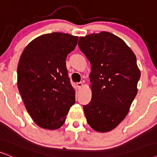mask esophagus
Instances as JSON below:
<instances>
[{
    "label": "esophagus",
    "mask_w": 157,
    "mask_h": 157,
    "mask_svg": "<svg viewBox=\"0 0 157 157\" xmlns=\"http://www.w3.org/2000/svg\"><path fill=\"white\" fill-rule=\"evenodd\" d=\"M77 86L78 87H82V85H83V84H82V82H77Z\"/></svg>",
    "instance_id": "34e87169"
}]
</instances>
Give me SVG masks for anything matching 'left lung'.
Returning a JSON list of instances; mask_svg holds the SVG:
<instances>
[{
	"instance_id": "1",
	"label": "left lung",
	"mask_w": 157,
	"mask_h": 157,
	"mask_svg": "<svg viewBox=\"0 0 157 157\" xmlns=\"http://www.w3.org/2000/svg\"><path fill=\"white\" fill-rule=\"evenodd\" d=\"M78 46L91 64V101L83 105L87 121L99 132L125 118L137 94L141 73L136 57L122 39L107 31L80 37Z\"/></svg>"
}]
</instances>
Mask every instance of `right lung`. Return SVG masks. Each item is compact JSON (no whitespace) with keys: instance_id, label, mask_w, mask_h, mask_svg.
Wrapping results in <instances>:
<instances>
[{"instance_id":"1","label":"right lung","mask_w":157,"mask_h":157,"mask_svg":"<svg viewBox=\"0 0 157 157\" xmlns=\"http://www.w3.org/2000/svg\"><path fill=\"white\" fill-rule=\"evenodd\" d=\"M77 40L69 33H47L29 43L21 56L18 88L27 111L41 128L61 127L75 103L66 58Z\"/></svg>"}]
</instances>
